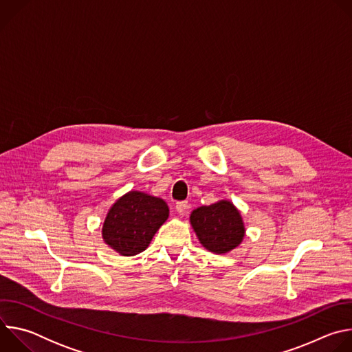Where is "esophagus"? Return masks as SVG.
<instances>
[{
  "mask_svg": "<svg viewBox=\"0 0 352 352\" xmlns=\"http://www.w3.org/2000/svg\"><path fill=\"white\" fill-rule=\"evenodd\" d=\"M175 209H177V212L179 214H184L186 212V209H188V202H185V200H182V202H177L175 204Z\"/></svg>",
  "mask_w": 352,
  "mask_h": 352,
  "instance_id": "esophagus-1",
  "label": "esophagus"
}]
</instances>
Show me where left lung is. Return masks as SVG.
<instances>
[{
  "label": "left lung",
  "mask_w": 352,
  "mask_h": 352,
  "mask_svg": "<svg viewBox=\"0 0 352 352\" xmlns=\"http://www.w3.org/2000/svg\"><path fill=\"white\" fill-rule=\"evenodd\" d=\"M189 220L200 243L219 255L235 249L245 235L241 213L230 200L200 206L190 213Z\"/></svg>",
  "instance_id": "left-lung-1"
}]
</instances>
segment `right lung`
<instances>
[{"label": "right lung", "instance_id": "1", "mask_svg": "<svg viewBox=\"0 0 352 352\" xmlns=\"http://www.w3.org/2000/svg\"><path fill=\"white\" fill-rule=\"evenodd\" d=\"M168 213L163 199L131 190L109 210L102 230L103 239L122 256L138 255L148 246Z\"/></svg>", "mask_w": 352, "mask_h": 352}]
</instances>
